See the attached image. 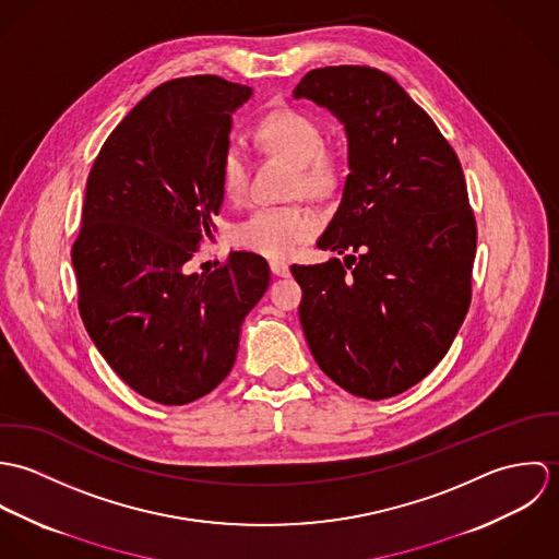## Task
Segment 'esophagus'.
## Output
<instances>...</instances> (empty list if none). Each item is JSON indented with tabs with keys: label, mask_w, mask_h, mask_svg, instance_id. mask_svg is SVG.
Returning a JSON list of instances; mask_svg holds the SVG:
<instances>
[{
	"label": "esophagus",
	"mask_w": 559,
	"mask_h": 559,
	"mask_svg": "<svg viewBox=\"0 0 559 559\" xmlns=\"http://www.w3.org/2000/svg\"><path fill=\"white\" fill-rule=\"evenodd\" d=\"M269 266H271V273L277 275V277H288L290 275V266L286 262H282V260H271Z\"/></svg>",
	"instance_id": "obj_1"
}]
</instances>
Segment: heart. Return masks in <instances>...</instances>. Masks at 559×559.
Returning <instances> with one entry per match:
<instances>
[{"label":"heart","instance_id":"obj_1","mask_svg":"<svg viewBox=\"0 0 559 559\" xmlns=\"http://www.w3.org/2000/svg\"><path fill=\"white\" fill-rule=\"evenodd\" d=\"M258 144L297 165L295 189L308 195H324L340 180L337 159L326 151V135L319 120L299 109L269 111L255 127ZM249 155L242 142L230 138L224 144L219 174L228 200L239 202L249 185ZM317 230V217L299 206H260L235 228V242L266 258H286Z\"/></svg>","mask_w":559,"mask_h":559}]
</instances>
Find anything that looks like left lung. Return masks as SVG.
<instances>
[{
  "label": "left lung",
  "mask_w": 559,
  "mask_h": 559,
  "mask_svg": "<svg viewBox=\"0 0 559 559\" xmlns=\"http://www.w3.org/2000/svg\"><path fill=\"white\" fill-rule=\"evenodd\" d=\"M295 96L346 129L350 174L317 245L357 253L290 266L301 326L333 383L392 399L445 357L472 304L478 230L463 167L432 118L379 69H314Z\"/></svg>",
  "instance_id": "1"
}]
</instances>
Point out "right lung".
I'll use <instances>...</instances> for the list:
<instances>
[{"label":"right lung","instance_id":"add662e5","mask_svg":"<svg viewBox=\"0 0 559 559\" xmlns=\"http://www.w3.org/2000/svg\"><path fill=\"white\" fill-rule=\"evenodd\" d=\"M249 96L215 75L165 81L109 133L87 174L71 249L80 317L111 370L165 406L228 377L242 319L271 280L251 251L189 271L224 204L219 159Z\"/></svg>","mask_w":559,"mask_h":559}]
</instances>
